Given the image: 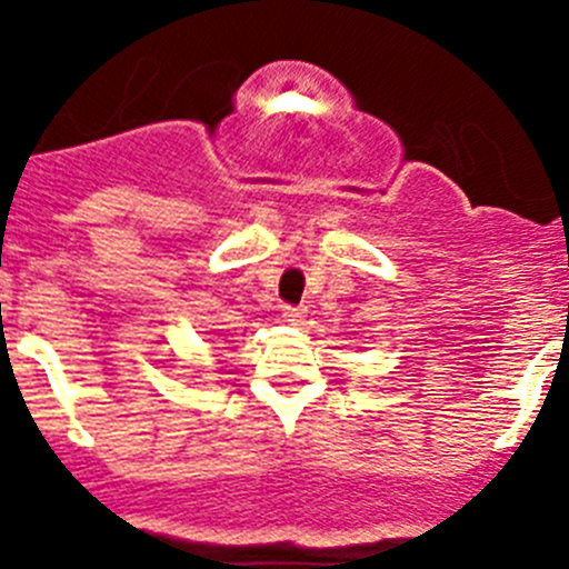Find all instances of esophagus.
<instances>
[{
  "label": "esophagus",
  "instance_id": "obj_1",
  "mask_svg": "<svg viewBox=\"0 0 569 569\" xmlns=\"http://www.w3.org/2000/svg\"><path fill=\"white\" fill-rule=\"evenodd\" d=\"M281 319L288 321V325H301L305 321V308H284Z\"/></svg>",
  "mask_w": 569,
  "mask_h": 569
}]
</instances>
